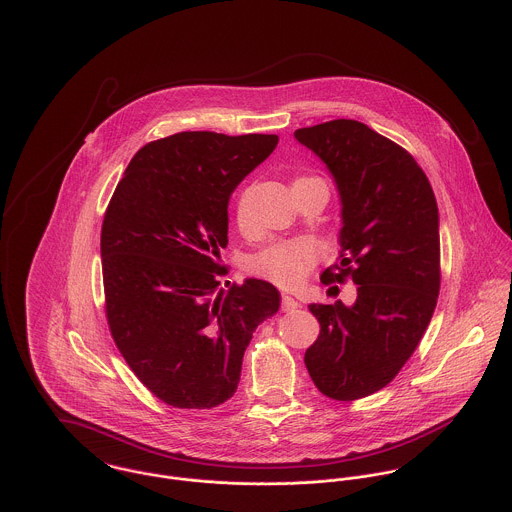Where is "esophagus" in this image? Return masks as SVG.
Masks as SVG:
<instances>
[{
	"instance_id": "34e87169",
	"label": "esophagus",
	"mask_w": 512,
	"mask_h": 512,
	"mask_svg": "<svg viewBox=\"0 0 512 512\" xmlns=\"http://www.w3.org/2000/svg\"><path fill=\"white\" fill-rule=\"evenodd\" d=\"M299 307V303L290 297V295H284L282 297V311H295Z\"/></svg>"
}]
</instances>
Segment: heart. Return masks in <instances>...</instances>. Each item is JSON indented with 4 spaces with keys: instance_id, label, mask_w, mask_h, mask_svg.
<instances>
[{
    "instance_id": "1",
    "label": "heart",
    "mask_w": 512,
    "mask_h": 512,
    "mask_svg": "<svg viewBox=\"0 0 512 512\" xmlns=\"http://www.w3.org/2000/svg\"><path fill=\"white\" fill-rule=\"evenodd\" d=\"M309 181H319V177H309V175L295 177L293 187ZM236 226L246 236H250L254 230L244 199L236 203ZM319 258H321V248L315 240L297 238V240L278 242L268 246L266 250H262L250 260L248 268L254 276L268 280L278 288L293 290L303 284L309 270L319 262Z\"/></svg>"
}]
</instances>
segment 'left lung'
I'll return each mask as SVG.
<instances>
[{
  "label": "left lung",
  "instance_id": "8db88e82",
  "mask_svg": "<svg viewBox=\"0 0 512 512\" xmlns=\"http://www.w3.org/2000/svg\"><path fill=\"white\" fill-rule=\"evenodd\" d=\"M335 177L341 256L323 284H357L353 307L311 303L319 337L305 366L321 394L351 402L390 384L420 345L438 303V203L418 161L357 120L295 130Z\"/></svg>",
  "mask_w": 512,
  "mask_h": 512
}]
</instances>
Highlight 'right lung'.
Instances as JSON below:
<instances>
[{"label":"right lung","instance_id":"add662e5","mask_svg":"<svg viewBox=\"0 0 512 512\" xmlns=\"http://www.w3.org/2000/svg\"><path fill=\"white\" fill-rule=\"evenodd\" d=\"M278 146L274 134L181 132L142 147L100 234L110 335L147 390L181 410H211L238 386L256 327L280 309L264 280L220 278L228 199Z\"/></svg>","mask_w":512,"mask_h":512}]
</instances>
